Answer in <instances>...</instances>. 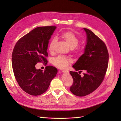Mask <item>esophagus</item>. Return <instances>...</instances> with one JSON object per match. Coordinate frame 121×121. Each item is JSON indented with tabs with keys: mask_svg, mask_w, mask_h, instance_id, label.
I'll return each mask as SVG.
<instances>
[{
	"mask_svg": "<svg viewBox=\"0 0 121 121\" xmlns=\"http://www.w3.org/2000/svg\"><path fill=\"white\" fill-rule=\"evenodd\" d=\"M63 73H69V71H67V70H63L61 71Z\"/></svg>",
	"mask_w": 121,
	"mask_h": 121,
	"instance_id": "obj_1",
	"label": "esophagus"
}]
</instances>
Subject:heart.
Masks as SVG:
<instances>
[{"instance_id":"1","label":"heart","mask_w":121,"mask_h":121,"mask_svg":"<svg viewBox=\"0 0 121 121\" xmlns=\"http://www.w3.org/2000/svg\"><path fill=\"white\" fill-rule=\"evenodd\" d=\"M61 37L66 42L67 44L71 49L74 48L78 45L79 43V39L73 33L71 32H65L61 35ZM57 40L53 38L50 40L48 45V50L49 52H52L54 50V46L56 43ZM77 52H80V50L76 49ZM71 61L70 58L64 56H59L56 57L53 60L54 64L58 68H65L68 66V64Z\"/></svg>"}]
</instances>
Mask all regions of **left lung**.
Here are the masks:
<instances>
[{
	"label": "left lung",
	"instance_id": "obj_1",
	"mask_svg": "<svg viewBox=\"0 0 121 121\" xmlns=\"http://www.w3.org/2000/svg\"><path fill=\"white\" fill-rule=\"evenodd\" d=\"M86 34L84 53L73 68L75 70L86 72L81 76L76 72H69L73 79L70 87L73 94L84 96L96 90L103 81L108 63V52L104 43L91 30L83 28Z\"/></svg>",
	"mask_w": 121,
	"mask_h": 121
}]
</instances>
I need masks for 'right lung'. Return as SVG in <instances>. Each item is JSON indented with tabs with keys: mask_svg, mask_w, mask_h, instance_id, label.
<instances>
[{
	"mask_svg": "<svg viewBox=\"0 0 121 121\" xmlns=\"http://www.w3.org/2000/svg\"><path fill=\"white\" fill-rule=\"evenodd\" d=\"M56 28H36L22 37L13 48L12 60L14 76L21 88L31 95L44 93L57 73V69L50 65L44 71L35 67L39 62L47 64L48 43Z\"/></svg>",
	"mask_w": 121,
	"mask_h": 121,
	"instance_id": "right-lung-1",
	"label": "right lung"
}]
</instances>
